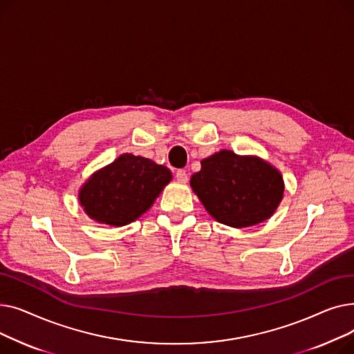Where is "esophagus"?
<instances>
[{
	"label": "esophagus",
	"instance_id": "34e87169",
	"mask_svg": "<svg viewBox=\"0 0 354 354\" xmlns=\"http://www.w3.org/2000/svg\"><path fill=\"white\" fill-rule=\"evenodd\" d=\"M176 179L179 182H188V174L182 171V169H179V171H176Z\"/></svg>",
	"mask_w": 354,
	"mask_h": 354
}]
</instances>
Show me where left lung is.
Here are the masks:
<instances>
[{
    "mask_svg": "<svg viewBox=\"0 0 354 354\" xmlns=\"http://www.w3.org/2000/svg\"><path fill=\"white\" fill-rule=\"evenodd\" d=\"M191 188L218 222L247 228L271 218L284 196L281 172L259 156L222 149L201 160Z\"/></svg>",
    "mask_w": 354,
    "mask_h": 354,
    "instance_id": "obj_1",
    "label": "left lung"
}]
</instances>
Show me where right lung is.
Here are the masks:
<instances>
[{"instance_id": "obj_1", "label": "right lung", "mask_w": 354, "mask_h": 354, "mask_svg": "<svg viewBox=\"0 0 354 354\" xmlns=\"http://www.w3.org/2000/svg\"><path fill=\"white\" fill-rule=\"evenodd\" d=\"M171 180L172 172L166 166L123 153L82 185L79 202L93 221L123 227L151 208Z\"/></svg>"}]
</instances>
